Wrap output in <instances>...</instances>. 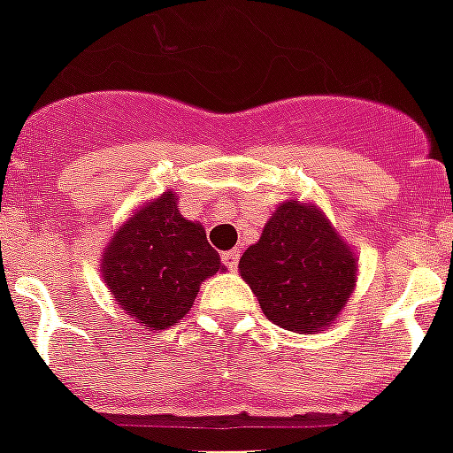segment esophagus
Instances as JSON below:
<instances>
[{
    "instance_id": "34e87169",
    "label": "esophagus",
    "mask_w": 453,
    "mask_h": 453,
    "mask_svg": "<svg viewBox=\"0 0 453 453\" xmlns=\"http://www.w3.org/2000/svg\"><path fill=\"white\" fill-rule=\"evenodd\" d=\"M223 264H226L230 271H235L237 264H240V250H230V252L223 254Z\"/></svg>"
}]
</instances>
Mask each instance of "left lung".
I'll list each match as a JSON object with an SVG mask.
<instances>
[{"mask_svg":"<svg viewBox=\"0 0 453 453\" xmlns=\"http://www.w3.org/2000/svg\"><path fill=\"white\" fill-rule=\"evenodd\" d=\"M240 273L273 324L311 334L346 307L357 261L319 209L286 201L247 247Z\"/></svg>","mask_w":453,"mask_h":453,"instance_id":"8db88e82","label":"left lung"}]
</instances>
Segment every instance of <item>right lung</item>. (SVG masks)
<instances>
[{
    "label": "right lung",
    "mask_w": 453,
    "mask_h": 453,
    "mask_svg": "<svg viewBox=\"0 0 453 453\" xmlns=\"http://www.w3.org/2000/svg\"><path fill=\"white\" fill-rule=\"evenodd\" d=\"M218 271L220 254L199 223L182 218L173 192L129 218L103 257V276L117 304L153 331L182 319L201 280Z\"/></svg>",
    "instance_id": "1"
}]
</instances>
